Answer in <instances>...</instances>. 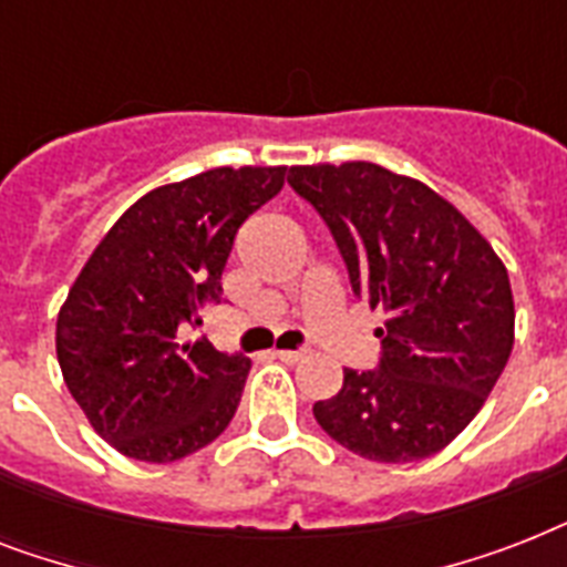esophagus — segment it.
<instances>
[{
    "mask_svg": "<svg viewBox=\"0 0 567 567\" xmlns=\"http://www.w3.org/2000/svg\"><path fill=\"white\" fill-rule=\"evenodd\" d=\"M302 350H276V359H279V362H285V364H297L302 359Z\"/></svg>",
    "mask_w": 567,
    "mask_h": 567,
    "instance_id": "34e87169",
    "label": "esophagus"
}]
</instances>
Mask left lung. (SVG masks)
<instances>
[{
  "instance_id": "obj_1",
  "label": "left lung",
  "mask_w": 567,
  "mask_h": 567,
  "mask_svg": "<svg viewBox=\"0 0 567 567\" xmlns=\"http://www.w3.org/2000/svg\"><path fill=\"white\" fill-rule=\"evenodd\" d=\"M288 185L327 223L355 297L388 315L377 368H347L341 391L315 403V421L373 462L439 453L509 362L506 267L447 199L379 164L291 167Z\"/></svg>"
}]
</instances>
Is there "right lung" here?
<instances>
[{
	"mask_svg": "<svg viewBox=\"0 0 567 567\" xmlns=\"http://www.w3.org/2000/svg\"><path fill=\"white\" fill-rule=\"evenodd\" d=\"M285 167H217L150 190L120 217L58 315V364L93 430L137 462H176L212 444L240 403L249 359L182 344L220 302V276L249 214Z\"/></svg>",
	"mask_w": 567,
	"mask_h": 567,
	"instance_id": "add662e5",
	"label": "right lung"
}]
</instances>
